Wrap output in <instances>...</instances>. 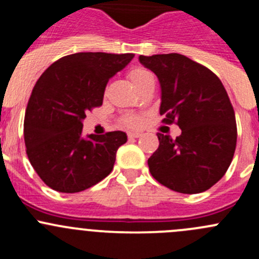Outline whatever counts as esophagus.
<instances>
[{
  "label": "esophagus",
  "mask_w": 259,
  "mask_h": 259,
  "mask_svg": "<svg viewBox=\"0 0 259 259\" xmlns=\"http://www.w3.org/2000/svg\"><path fill=\"white\" fill-rule=\"evenodd\" d=\"M140 133H138V132H129L127 133V137L130 138V139H137V138H139L140 137Z\"/></svg>",
  "instance_id": "obj_1"
}]
</instances>
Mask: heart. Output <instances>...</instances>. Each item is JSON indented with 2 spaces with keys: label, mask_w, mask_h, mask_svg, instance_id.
Wrapping results in <instances>:
<instances>
[{
  "label": "heart",
  "mask_w": 259,
  "mask_h": 259,
  "mask_svg": "<svg viewBox=\"0 0 259 259\" xmlns=\"http://www.w3.org/2000/svg\"><path fill=\"white\" fill-rule=\"evenodd\" d=\"M150 75V72L146 71L144 69H139V67L132 69L127 72V77H129L130 82L134 85L135 89L139 88V86L144 82L146 77H149ZM122 124L130 127H138L142 124V119H140L139 116H134V115H132V116H125L124 119H122Z\"/></svg>",
  "instance_id": "obj_1"
}]
</instances>
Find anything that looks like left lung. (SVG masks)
<instances>
[{
    "label": "left lung",
    "mask_w": 259,
    "mask_h": 259,
    "mask_svg": "<svg viewBox=\"0 0 259 259\" xmlns=\"http://www.w3.org/2000/svg\"><path fill=\"white\" fill-rule=\"evenodd\" d=\"M158 76L163 122L177 125V139L159 133L148 159L151 176L169 189L202 193L226 174L237 144L233 106L223 83L208 67L180 54L139 56Z\"/></svg>",
    "instance_id": "obj_1"
}]
</instances>
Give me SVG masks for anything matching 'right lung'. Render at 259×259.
<instances>
[{
  "label": "right lung",
  "mask_w": 259,
  "mask_h": 259,
  "mask_svg": "<svg viewBox=\"0 0 259 259\" xmlns=\"http://www.w3.org/2000/svg\"><path fill=\"white\" fill-rule=\"evenodd\" d=\"M134 54L77 52L48 67L33 86L23 137L28 160L42 182L60 193H77L111 173L122 132L82 137L86 113L103 104L109 79Z\"/></svg>",
  "instance_id": "obj_1"
}]
</instances>
